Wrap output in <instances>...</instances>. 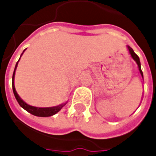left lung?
<instances>
[{
	"label": "left lung",
	"mask_w": 156,
	"mask_h": 156,
	"mask_svg": "<svg viewBox=\"0 0 156 156\" xmlns=\"http://www.w3.org/2000/svg\"><path fill=\"white\" fill-rule=\"evenodd\" d=\"M128 50H129V54H130L131 57L133 58V59H134V60L137 63V64H138V67H139V72H140V73H141L142 77L143 78V72H142V69H141V63H140V60H139V56H138V55H137L134 53V51H133V49H132L130 47H129V46H128Z\"/></svg>",
	"instance_id": "8db88e82"
}]
</instances>
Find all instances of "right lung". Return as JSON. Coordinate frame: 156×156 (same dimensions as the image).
Masks as SVG:
<instances>
[{
    "label": "right lung",
    "instance_id": "obj_1",
    "mask_svg": "<svg viewBox=\"0 0 156 156\" xmlns=\"http://www.w3.org/2000/svg\"><path fill=\"white\" fill-rule=\"evenodd\" d=\"M17 63H16V66H15L14 71H13V81H12V86H13V94L15 96V98L17 99L18 104L20 105V106L22 107L23 109H26L27 112H29L31 114H33L34 116H37V117H50V116H52L55 114L56 113H58L61 109L62 107L64 106V105H58V106L55 107H51V108H38V107H34V106H31V105H27L26 102H24L22 101L20 97L18 96V94L17 93L16 90H15V87H14V75H15V70L17 68Z\"/></svg>",
    "mask_w": 156,
    "mask_h": 156
}]
</instances>
